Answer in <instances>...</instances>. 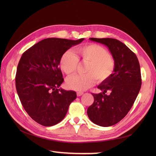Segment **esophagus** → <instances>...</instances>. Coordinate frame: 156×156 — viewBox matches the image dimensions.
I'll return each instance as SVG.
<instances>
[{"mask_svg": "<svg viewBox=\"0 0 156 156\" xmlns=\"http://www.w3.org/2000/svg\"><path fill=\"white\" fill-rule=\"evenodd\" d=\"M84 94L83 92H77V96L78 97H80L82 94Z\"/></svg>", "mask_w": 156, "mask_h": 156, "instance_id": "esophagus-1", "label": "esophagus"}]
</instances>
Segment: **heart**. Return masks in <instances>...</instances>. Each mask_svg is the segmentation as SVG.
Wrapping results in <instances>:
<instances>
[{"mask_svg":"<svg viewBox=\"0 0 156 156\" xmlns=\"http://www.w3.org/2000/svg\"><path fill=\"white\" fill-rule=\"evenodd\" d=\"M76 55L71 51H67L62 54L59 61L61 69L67 75L76 72L78 60L87 64L84 69L87 74L73 76L66 81L68 87L72 90H87L94 84L97 79L99 82H105L113 74L115 59L102 46L94 44L80 46L76 49Z\"/></svg>","mask_w":156,"mask_h":156,"instance_id":"heart-1","label":"heart"}]
</instances>
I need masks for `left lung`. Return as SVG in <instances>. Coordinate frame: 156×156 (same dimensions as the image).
<instances>
[{
  "label": "left lung",
  "instance_id": "left-lung-1",
  "mask_svg": "<svg viewBox=\"0 0 156 156\" xmlns=\"http://www.w3.org/2000/svg\"><path fill=\"white\" fill-rule=\"evenodd\" d=\"M107 46L115 61L113 74L92 94L94 102L87 109L90 121L101 127H109L123 119L136 99L141 86L140 66L136 55L123 43L112 38H90ZM108 91V95L105 93Z\"/></svg>",
  "mask_w": 156,
  "mask_h": 156
}]
</instances>
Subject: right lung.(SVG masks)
I'll use <instances>...</instances> for the list:
<instances>
[{
  "mask_svg": "<svg viewBox=\"0 0 156 156\" xmlns=\"http://www.w3.org/2000/svg\"><path fill=\"white\" fill-rule=\"evenodd\" d=\"M84 39H45L23 54L16 73V92L23 108L39 124H58L76 98V92L59 88L64 78L59 65L62 54Z\"/></svg>",
  "mask_w": 156,
  "mask_h": 156,
  "instance_id": "add662e5",
  "label": "right lung"
}]
</instances>
